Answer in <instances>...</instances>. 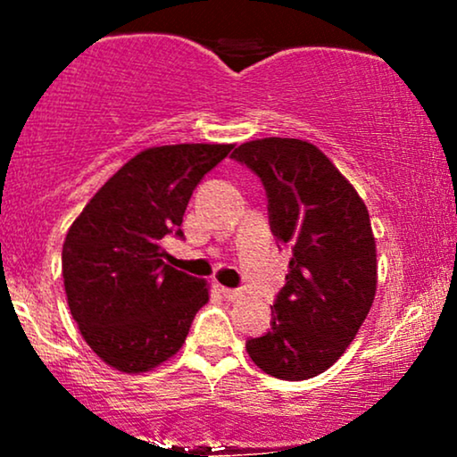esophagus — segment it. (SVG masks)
<instances>
[{
    "mask_svg": "<svg viewBox=\"0 0 457 457\" xmlns=\"http://www.w3.org/2000/svg\"><path fill=\"white\" fill-rule=\"evenodd\" d=\"M223 296L228 298V301H240V298L245 296V292L240 290V287H223Z\"/></svg>",
    "mask_w": 457,
    "mask_h": 457,
    "instance_id": "1",
    "label": "esophagus"
}]
</instances>
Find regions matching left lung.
Instances as JSON below:
<instances>
[{"mask_svg": "<svg viewBox=\"0 0 457 457\" xmlns=\"http://www.w3.org/2000/svg\"><path fill=\"white\" fill-rule=\"evenodd\" d=\"M232 159L262 180L270 232L292 251L270 328L249 339L246 353L275 378H313L345 353L374 303L378 266L370 212L309 141H246Z\"/></svg>", "mask_w": 457, "mask_h": 457, "instance_id": "8db88e82", "label": "left lung"}]
</instances>
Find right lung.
I'll use <instances>...</instances> for the list:
<instances>
[{"label":"right lung","instance_id":"add662e5","mask_svg":"<svg viewBox=\"0 0 457 457\" xmlns=\"http://www.w3.org/2000/svg\"><path fill=\"white\" fill-rule=\"evenodd\" d=\"M232 144L148 148L120 167L68 229L62 275L83 339L107 365L139 374L174 356L208 303L206 281L165 264L202 178Z\"/></svg>","mask_w":457,"mask_h":457}]
</instances>
